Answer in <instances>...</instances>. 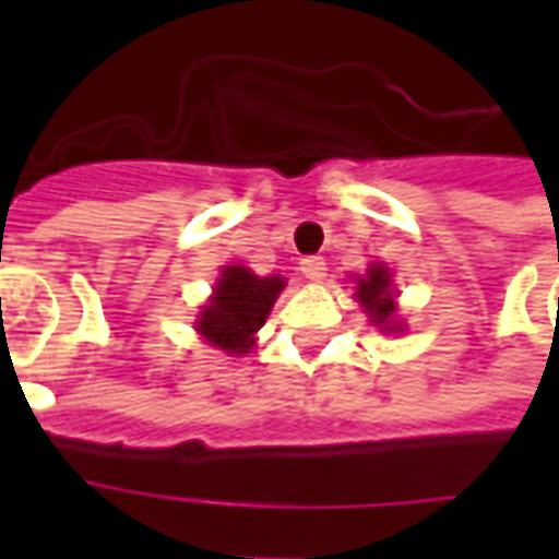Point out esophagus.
I'll return each mask as SVG.
<instances>
[{"mask_svg": "<svg viewBox=\"0 0 559 559\" xmlns=\"http://www.w3.org/2000/svg\"><path fill=\"white\" fill-rule=\"evenodd\" d=\"M301 272H305V278L310 281H324V275H328V263H324V258H319V254H310V258H301Z\"/></svg>", "mask_w": 559, "mask_h": 559, "instance_id": "1", "label": "esophagus"}]
</instances>
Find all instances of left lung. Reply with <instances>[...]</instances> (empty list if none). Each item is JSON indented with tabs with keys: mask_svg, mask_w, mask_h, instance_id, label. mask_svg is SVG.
<instances>
[{
	"mask_svg": "<svg viewBox=\"0 0 559 559\" xmlns=\"http://www.w3.org/2000/svg\"><path fill=\"white\" fill-rule=\"evenodd\" d=\"M357 301L366 307L371 324L385 333H400L403 322H397V305L391 289V272L382 263H371L366 275H357Z\"/></svg>",
	"mask_w": 559,
	"mask_h": 559,
	"instance_id": "left-lung-1",
	"label": "left lung"
}]
</instances>
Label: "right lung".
<instances>
[{"instance_id": "obj_1", "label": "right lung", "mask_w": 559, "mask_h": 559, "mask_svg": "<svg viewBox=\"0 0 559 559\" xmlns=\"http://www.w3.org/2000/svg\"><path fill=\"white\" fill-rule=\"evenodd\" d=\"M281 289L284 278L278 275L258 278L246 266H223L214 296L197 319V331L226 354H249L254 333L263 328Z\"/></svg>"}]
</instances>
